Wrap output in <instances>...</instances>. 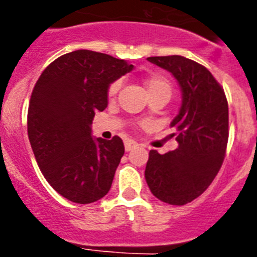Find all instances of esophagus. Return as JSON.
<instances>
[{
  "label": "esophagus",
  "mask_w": 257,
  "mask_h": 257,
  "mask_svg": "<svg viewBox=\"0 0 257 257\" xmlns=\"http://www.w3.org/2000/svg\"><path fill=\"white\" fill-rule=\"evenodd\" d=\"M137 147V143L136 141L133 140H126L125 141V151L126 152H129V151H132V149H135Z\"/></svg>",
  "instance_id": "esophagus-1"
}]
</instances>
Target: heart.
<instances>
[{
    "label": "heart",
    "instance_id": "b5f03b06",
    "mask_svg": "<svg viewBox=\"0 0 257 257\" xmlns=\"http://www.w3.org/2000/svg\"><path fill=\"white\" fill-rule=\"evenodd\" d=\"M144 85L147 88L148 94H156V93H167L168 96H171L172 93V84L168 78L161 74H151L148 77L144 78ZM121 88V81L116 80L113 81L110 85L108 86V96L114 97L118 93Z\"/></svg>",
    "mask_w": 257,
    "mask_h": 257
}]
</instances>
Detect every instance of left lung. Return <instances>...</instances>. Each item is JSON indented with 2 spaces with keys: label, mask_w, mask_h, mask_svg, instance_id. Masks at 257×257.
Here are the masks:
<instances>
[{
  "label": "left lung",
  "mask_w": 257,
  "mask_h": 257,
  "mask_svg": "<svg viewBox=\"0 0 257 257\" xmlns=\"http://www.w3.org/2000/svg\"><path fill=\"white\" fill-rule=\"evenodd\" d=\"M179 81L183 102L171 122L179 147L160 155L149 152L145 180L157 199L184 205L197 199L221 168L228 144V101L205 66L183 56L148 57Z\"/></svg>",
  "instance_id": "1"
}]
</instances>
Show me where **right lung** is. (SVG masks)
Listing matches in <instances>:
<instances>
[{
	"label": "right lung",
	"mask_w": 257,
	"mask_h": 257,
	"mask_svg": "<svg viewBox=\"0 0 257 257\" xmlns=\"http://www.w3.org/2000/svg\"><path fill=\"white\" fill-rule=\"evenodd\" d=\"M133 69L124 60L74 50L46 66L28 109V136L46 181L65 199L94 203L112 187L124 143L92 137L93 117L108 105V86Z\"/></svg>",
	"instance_id": "right-lung-1"
}]
</instances>
